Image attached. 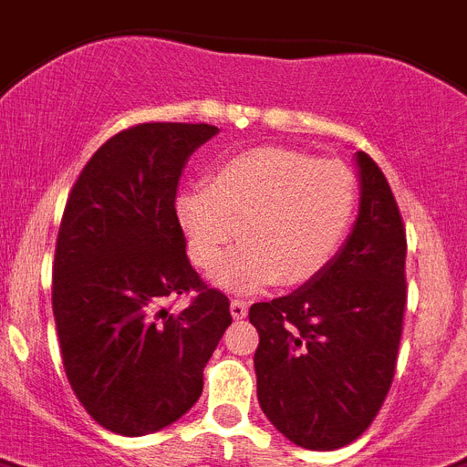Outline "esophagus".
I'll list each match as a JSON object with an SVG mask.
<instances>
[{
	"mask_svg": "<svg viewBox=\"0 0 467 467\" xmlns=\"http://www.w3.org/2000/svg\"><path fill=\"white\" fill-rule=\"evenodd\" d=\"M231 315H234L236 319L245 317V315H248V300H243V298L231 300Z\"/></svg>",
	"mask_w": 467,
	"mask_h": 467,
	"instance_id": "1",
	"label": "esophagus"
}]
</instances>
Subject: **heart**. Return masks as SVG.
<instances>
[{
    "mask_svg": "<svg viewBox=\"0 0 467 467\" xmlns=\"http://www.w3.org/2000/svg\"><path fill=\"white\" fill-rule=\"evenodd\" d=\"M356 210V173L288 148L226 157L210 171V186H191L176 198L191 257L207 272L224 260L241 224L245 243L217 272L231 291L315 281L344 245Z\"/></svg>",
    "mask_w": 467,
    "mask_h": 467,
    "instance_id": "obj_1",
    "label": "heart"
}]
</instances>
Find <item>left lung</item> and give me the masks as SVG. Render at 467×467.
Instances as JSON below:
<instances>
[{"instance_id":"8db88e82","label":"left lung","mask_w":467,"mask_h":467,"mask_svg":"<svg viewBox=\"0 0 467 467\" xmlns=\"http://www.w3.org/2000/svg\"><path fill=\"white\" fill-rule=\"evenodd\" d=\"M360 207L329 267L294 294L250 306L262 413L288 441H356L387 399L406 307V229L372 157L356 152Z\"/></svg>"}]
</instances>
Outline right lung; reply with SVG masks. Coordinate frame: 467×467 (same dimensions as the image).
I'll use <instances>...</instances> for the list:
<instances>
[{
	"mask_svg": "<svg viewBox=\"0 0 467 467\" xmlns=\"http://www.w3.org/2000/svg\"><path fill=\"white\" fill-rule=\"evenodd\" d=\"M210 123H140L104 142L68 195L54 253L52 310L68 384L123 437L160 432L202 394V369L231 325L176 217L181 173ZM196 291L183 311L166 300Z\"/></svg>",
	"mask_w": 467,
	"mask_h": 467,
	"instance_id": "right-lung-1",
	"label": "right lung"
}]
</instances>
